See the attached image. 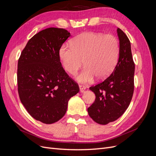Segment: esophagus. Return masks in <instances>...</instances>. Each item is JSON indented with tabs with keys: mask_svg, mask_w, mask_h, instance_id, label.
<instances>
[{
	"mask_svg": "<svg viewBox=\"0 0 156 156\" xmlns=\"http://www.w3.org/2000/svg\"><path fill=\"white\" fill-rule=\"evenodd\" d=\"M79 90H80V92H83L84 90H85L86 89V87L83 86V85H81V84H79Z\"/></svg>",
	"mask_w": 156,
	"mask_h": 156,
	"instance_id": "obj_1",
	"label": "esophagus"
}]
</instances>
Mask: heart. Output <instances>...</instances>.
Segmentation results:
<instances>
[{
    "instance_id": "b5f03b06",
    "label": "heart",
    "mask_w": 156,
    "mask_h": 156,
    "mask_svg": "<svg viewBox=\"0 0 156 156\" xmlns=\"http://www.w3.org/2000/svg\"><path fill=\"white\" fill-rule=\"evenodd\" d=\"M71 45L61 46L59 56L64 69L72 75L76 73L83 62L84 68L76 77L79 82L90 83L94 77L98 81L103 80L114 70L120 49L114 36L85 32L75 37Z\"/></svg>"
}]
</instances>
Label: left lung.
<instances>
[{
  "label": "left lung",
  "instance_id": "8db88e82",
  "mask_svg": "<svg viewBox=\"0 0 156 156\" xmlns=\"http://www.w3.org/2000/svg\"><path fill=\"white\" fill-rule=\"evenodd\" d=\"M119 58L114 71L104 81L89 89L96 100L88 108L89 116L99 124L106 125L120 118L129 107L134 90L135 64L131 43L125 33L117 29Z\"/></svg>",
  "mask_w": 156,
  "mask_h": 156
}]
</instances>
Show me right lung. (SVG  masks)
<instances>
[{
  "label": "right lung",
  "instance_id": "obj_1",
  "mask_svg": "<svg viewBox=\"0 0 156 156\" xmlns=\"http://www.w3.org/2000/svg\"><path fill=\"white\" fill-rule=\"evenodd\" d=\"M70 36L64 29L41 30L28 41L18 60L20 100L31 116L46 124L62 119L69 99L79 91L60 62V48Z\"/></svg>",
  "mask_w": 156,
  "mask_h": 156
}]
</instances>
